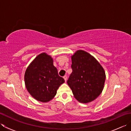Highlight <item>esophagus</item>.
<instances>
[{"instance_id": "1", "label": "esophagus", "mask_w": 131, "mask_h": 131, "mask_svg": "<svg viewBox=\"0 0 131 131\" xmlns=\"http://www.w3.org/2000/svg\"><path fill=\"white\" fill-rule=\"evenodd\" d=\"M63 79H65V81L66 82V80H67V76H66V75L63 76Z\"/></svg>"}]
</instances>
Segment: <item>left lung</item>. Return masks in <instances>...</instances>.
<instances>
[{"label":"left lung","mask_w":131,"mask_h":131,"mask_svg":"<svg viewBox=\"0 0 131 131\" xmlns=\"http://www.w3.org/2000/svg\"><path fill=\"white\" fill-rule=\"evenodd\" d=\"M72 73L67 83L78 101H93L103 90L105 81L104 69L93 56L84 51H78L71 57Z\"/></svg>","instance_id":"obj_1"}]
</instances>
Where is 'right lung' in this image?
Instances as JSON below:
<instances>
[{
    "mask_svg": "<svg viewBox=\"0 0 131 131\" xmlns=\"http://www.w3.org/2000/svg\"><path fill=\"white\" fill-rule=\"evenodd\" d=\"M25 82L27 91L34 98L47 102L56 96L58 87L65 80L58 75L52 57L43 53L27 68Z\"/></svg>",
    "mask_w": 131,
    "mask_h": 131,
    "instance_id": "1",
    "label": "right lung"
}]
</instances>
